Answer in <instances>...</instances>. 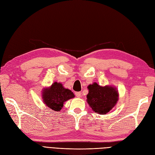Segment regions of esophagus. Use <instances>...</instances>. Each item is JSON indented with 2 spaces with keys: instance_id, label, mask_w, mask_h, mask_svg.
Masks as SVG:
<instances>
[{
  "instance_id": "esophagus-1",
  "label": "esophagus",
  "mask_w": 155,
  "mask_h": 155,
  "mask_svg": "<svg viewBox=\"0 0 155 155\" xmlns=\"http://www.w3.org/2000/svg\"><path fill=\"white\" fill-rule=\"evenodd\" d=\"M75 95L76 96L78 97H80L81 96V92H75Z\"/></svg>"
}]
</instances>
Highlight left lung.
<instances>
[{"instance_id":"left-lung-1","label":"left lung","mask_w":155,"mask_h":155,"mask_svg":"<svg viewBox=\"0 0 155 155\" xmlns=\"http://www.w3.org/2000/svg\"><path fill=\"white\" fill-rule=\"evenodd\" d=\"M88 89L87 103L96 113L106 114L118 100V92L114 87H101L94 83L88 86Z\"/></svg>"}]
</instances>
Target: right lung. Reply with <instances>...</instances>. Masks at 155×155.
Returning a JSON list of instances; mask_svg holds the SVG:
<instances>
[{"mask_svg":"<svg viewBox=\"0 0 155 155\" xmlns=\"http://www.w3.org/2000/svg\"><path fill=\"white\" fill-rule=\"evenodd\" d=\"M42 94L45 104L55 111L61 110L64 103L75 96L71 91L57 82H54L50 87L44 88Z\"/></svg>","mask_w":155,"mask_h":155,"instance_id":"add662e5","label":"right lung"}]
</instances>
